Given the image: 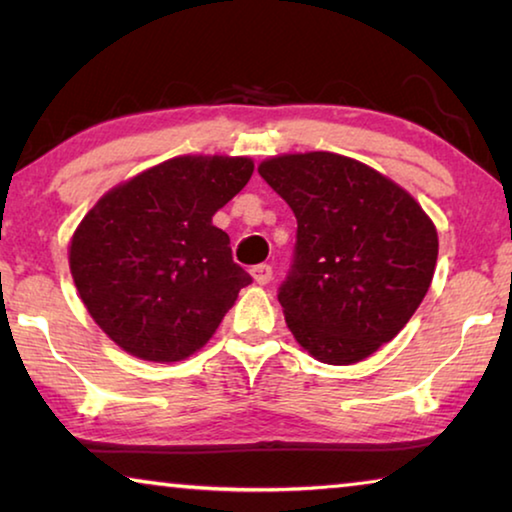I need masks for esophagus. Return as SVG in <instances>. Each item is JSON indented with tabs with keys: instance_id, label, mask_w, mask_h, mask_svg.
<instances>
[{
	"instance_id": "obj_1",
	"label": "esophagus",
	"mask_w": 512,
	"mask_h": 512,
	"mask_svg": "<svg viewBox=\"0 0 512 512\" xmlns=\"http://www.w3.org/2000/svg\"><path fill=\"white\" fill-rule=\"evenodd\" d=\"M251 277H254L256 284H261V286L270 284V281H272V268H270V265H265V263L254 265V268H251Z\"/></svg>"
}]
</instances>
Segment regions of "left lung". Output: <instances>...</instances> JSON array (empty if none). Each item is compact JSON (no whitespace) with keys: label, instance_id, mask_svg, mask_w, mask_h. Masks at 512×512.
Here are the masks:
<instances>
[{"label":"left lung","instance_id":"obj_1","mask_svg":"<svg viewBox=\"0 0 512 512\" xmlns=\"http://www.w3.org/2000/svg\"><path fill=\"white\" fill-rule=\"evenodd\" d=\"M258 173L298 219L277 293L288 330L328 365L365 360L409 323L432 284V219L402 187L342 154H284Z\"/></svg>","mask_w":512,"mask_h":512}]
</instances>
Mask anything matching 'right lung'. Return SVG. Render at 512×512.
<instances>
[{"instance_id":"obj_1","label":"right lung","mask_w":512,"mask_h":512,"mask_svg":"<svg viewBox=\"0 0 512 512\" xmlns=\"http://www.w3.org/2000/svg\"><path fill=\"white\" fill-rule=\"evenodd\" d=\"M254 173L247 157H175L110 189L73 233L69 265L99 328L136 358H189L251 277L212 217Z\"/></svg>"}]
</instances>
